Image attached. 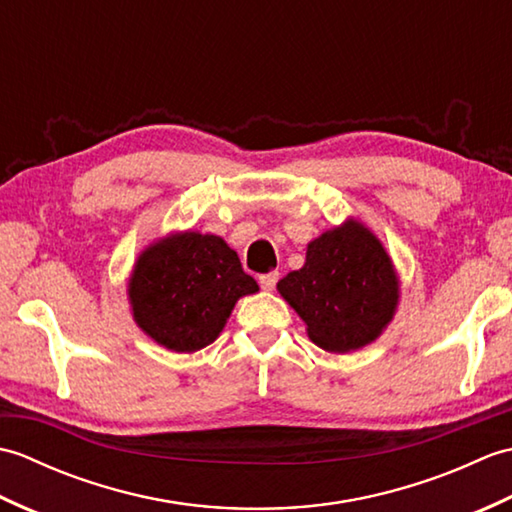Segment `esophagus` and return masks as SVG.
Returning a JSON list of instances; mask_svg holds the SVG:
<instances>
[{
    "label": "esophagus",
    "instance_id": "obj_1",
    "mask_svg": "<svg viewBox=\"0 0 512 512\" xmlns=\"http://www.w3.org/2000/svg\"><path fill=\"white\" fill-rule=\"evenodd\" d=\"M277 279H279L277 270H270V273H266V275H259V286H262L264 290H273L277 286Z\"/></svg>",
    "mask_w": 512,
    "mask_h": 512
}]
</instances>
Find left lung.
<instances>
[{"mask_svg": "<svg viewBox=\"0 0 512 512\" xmlns=\"http://www.w3.org/2000/svg\"><path fill=\"white\" fill-rule=\"evenodd\" d=\"M312 343L328 352H354L376 341L394 319L400 288L380 239L356 220L308 244L306 264L277 284Z\"/></svg>", "mask_w": 512, "mask_h": 512, "instance_id": "8db88e82", "label": "left lung"}]
</instances>
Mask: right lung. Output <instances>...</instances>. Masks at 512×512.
<instances>
[{
	"label": "right lung",
	"mask_w": 512,
	"mask_h": 512,
	"mask_svg": "<svg viewBox=\"0 0 512 512\" xmlns=\"http://www.w3.org/2000/svg\"><path fill=\"white\" fill-rule=\"evenodd\" d=\"M257 290L222 237L187 231L138 255L127 295L140 330L171 352L189 354L213 343L237 299Z\"/></svg>",
	"instance_id": "right-lung-1"
}]
</instances>
